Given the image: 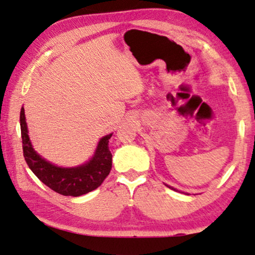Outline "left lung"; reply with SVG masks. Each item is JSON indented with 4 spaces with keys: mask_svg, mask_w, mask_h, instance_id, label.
Wrapping results in <instances>:
<instances>
[{
    "mask_svg": "<svg viewBox=\"0 0 255 255\" xmlns=\"http://www.w3.org/2000/svg\"><path fill=\"white\" fill-rule=\"evenodd\" d=\"M165 186H167V187H168V188H170V189H173V191H177V189H176V188H173V187L168 186V184H165Z\"/></svg>",
    "mask_w": 255,
    "mask_h": 255,
    "instance_id": "1",
    "label": "left lung"
}]
</instances>
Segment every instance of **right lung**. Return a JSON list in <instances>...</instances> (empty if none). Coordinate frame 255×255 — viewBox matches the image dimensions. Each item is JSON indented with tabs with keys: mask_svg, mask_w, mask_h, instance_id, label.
<instances>
[{
	"mask_svg": "<svg viewBox=\"0 0 255 255\" xmlns=\"http://www.w3.org/2000/svg\"><path fill=\"white\" fill-rule=\"evenodd\" d=\"M20 132L24 159L29 168L49 188L62 195L79 197L101 186L112 167V154L109 149V139L112 133L99 140L94 155L88 161L78 166L63 167L50 162L37 154L29 138L28 125L24 109L20 110Z\"/></svg>",
	"mask_w": 255,
	"mask_h": 255,
	"instance_id": "right-lung-1",
	"label": "right lung"
}]
</instances>
